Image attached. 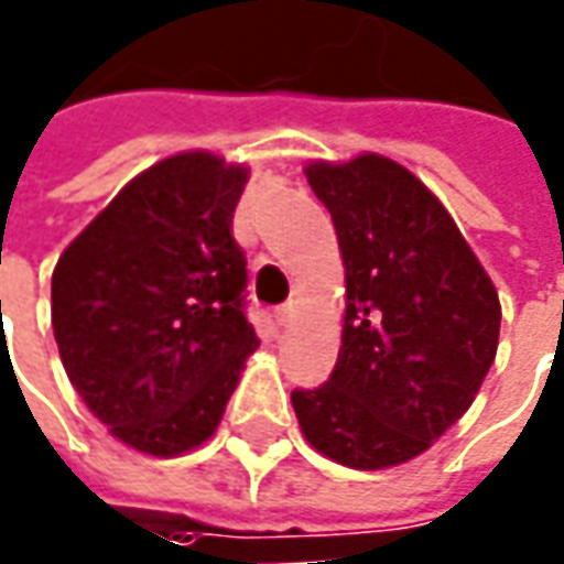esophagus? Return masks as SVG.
Returning a JSON list of instances; mask_svg holds the SVG:
<instances>
[{"label":"esophagus","instance_id":"obj_1","mask_svg":"<svg viewBox=\"0 0 564 564\" xmlns=\"http://www.w3.org/2000/svg\"><path fill=\"white\" fill-rule=\"evenodd\" d=\"M290 318H293V302H283V305H278V308H274V321H278V324H290Z\"/></svg>","mask_w":564,"mask_h":564}]
</instances>
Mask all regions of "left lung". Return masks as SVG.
Segmentation results:
<instances>
[{"label": "left lung", "mask_w": 564, "mask_h": 564, "mask_svg": "<svg viewBox=\"0 0 564 564\" xmlns=\"http://www.w3.org/2000/svg\"><path fill=\"white\" fill-rule=\"evenodd\" d=\"M346 264L340 359L293 390L305 440L375 471L421 456L480 390L499 343V296L440 199L383 155L315 162Z\"/></svg>", "instance_id": "left-lung-1"}]
</instances>
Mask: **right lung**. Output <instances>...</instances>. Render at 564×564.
<instances>
[{
	"mask_svg": "<svg viewBox=\"0 0 564 564\" xmlns=\"http://www.w3.org/2000/svg\"><path fill=\"white\" fill-rule=\"evenodd\" d=\"M246 177L208 152L171 155L130 181L52 271V327L74 390L149 456L212 437L259 346L230 234Z\"/></svg>",
	"mask_w": 564,
	"mask_h": 564,
	"instance_id": "obj_1",
	"label": "right lung"
}]
</instances>
